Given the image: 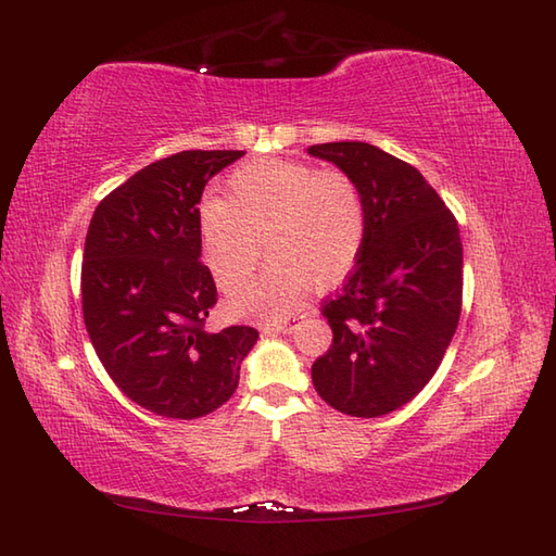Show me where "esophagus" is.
<instances>
[{"label": "esophagus", "mask_w": 556, "mask_h": 556, "mask_svg": "<svg viewBox=\"0 0 556 556\" xmlns=\"http://www.w3.org/2000/svg\"><path fill=\"white\" fill-rule=\"evenodd\" d=\"M303 315H293V317H285V320H275V323H267L265 329L267 332H289V329L293 327V323L301 320Z\"/></svg>", "instance_id": "esophagus-1"}]
</instances>
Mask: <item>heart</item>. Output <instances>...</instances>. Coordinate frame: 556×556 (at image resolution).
<instances>
[{
    "label": "heart",
    "instance_id": "b5f03b06",
    "mask_svg": "<svg viewBox=\"0 0 556 556\" xmlns=\"http://www.w3.org/2000/svg\"><path fill=\"white\" fill-rule=\"evenodd\" d=\"M205 263L224 293L239 291L260 255H271L253 285L233 299L251 317L285 315L317 285H332L356 265L368 215L361 188L341 169L299 160H257L231 172L227 198L198 210Z\"/></svg>",
    "mask_w": 556,
    "mask_h": 556
}]
</instances>
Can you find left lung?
<instances>
[{"label":"left lung","instance_id":"left-lung-1","mask_svg":"<svg viewBox=\"0 0 556 556\" xmlns=\"http://www.w3.org/2000/svg\"><path fill=\"white\" fill-rule=\"evenodd\" d=\"M308 152L356 179L368 215L356 265L323 301L332 346L313 363V384L346 416L377 418L432 380L456 332L458 224L416 167L380 148L341 140Z\"/></svg>","mask_w":556,"mask_h":556}]
</instances>
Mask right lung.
I'll return each mask as SVG.
<instances>
[{"label": "right lung", "instance_id": "add662e5", "mask_svg": "<svg viewBox=\"0 0 556 556\" xmlns=\"http://www.w3.org/2000/svg\"><path fill=\"white\" fill-rule=\"evenodd\" d=\"M243 150H184L100 200L80 267L83 320L122 392L157 416L191 420L229 401L257 329H205L217 287L200 263L198 203Z\"/></svg>", "mask_w": 556, "mask_h": 556}]
</instances>
